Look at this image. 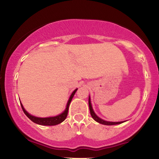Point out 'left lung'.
<instances>
[{"instance_id":"left-lung-1","label":"left lung","mask_w":159,"mask_h":159,"mask_svg":"<svg viewBox=\"0 0 159 159\" xmlns=\"http://www.w3.org/2000/svg\"><path fill=\"white\" fill-rule=\"evenodd\" d=\"M88 104H89V108H90V114L91 116L93 117L94 120L97 121L98 123H101V124L103 125H117V124H120V123H123L124 121H120V122H111V121H107V120H104L103 119H102L99 117H98V116L96 115V114L94 111V110L93 109L92 104H91V101H90V98L89 96V99H88Z\"/></svg>"}]
</instances>
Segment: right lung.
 <instances>
[{"label": "right lung", "instance_id": "obj_1", "mask_svg": "<svg viewBox=\"0 0 159 159\" xmlns=\"http://www.w3.org/2000/svg\"><path fill=\"white\" fill-rule=\"evenodd\" d=\"M77 90H78V88H76V90H74V92L71 93V96L69 97V99L68 102H67V104L66 106V109H64V111L61 113V114L56 116H51V117H46V118L36 117V116H33V115H31L30 114H29V113L26 111L25 109L24 108L22 104L20 102L21 107V108H22L24 113L26 114V116H27L29 119L31 120V121H33L34 123H36V124L41 125H55L60 124V123L63 122L64 120L66 119L67 114H68L69 104H70V103H71L72 98H73V97L75 95V93H76Z\"/></svg>", "mask_w": 159, "mask_h": 159}]
</instances>
